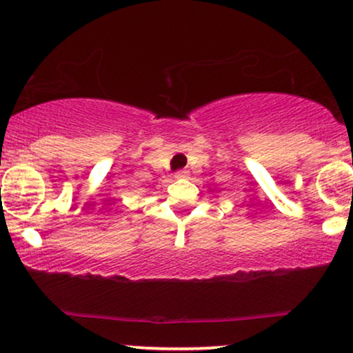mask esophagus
I'll return each mask as SVG.
<instances>
[{"instance_id":"esophagus-1","label":"esophagus","mask_w":353,"mask_h":353,"mask_svg":"<svg viewBox=\"0 0 353 353\" xmlns=\"http://www.w3.org/2000/svg\"><path fill=\"white\" fill-rule=\"evenodd\" d=\"M189 176V171H185V169H181V171L176 172V177H188Z\"/></svg>"}]
</instances>
